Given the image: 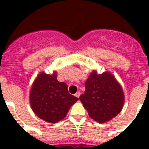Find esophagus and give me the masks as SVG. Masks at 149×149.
<instances>
[{"mask_svg": "<svg viewBox=\"0 0 149 149\" xmlns=\"http://www.w3.org/2000/svg\"><path fill=\"white\" fill-rule=\"evenodd\" d=\"M75 95L77 98H79V97H80V95H81V93H80V92H77V93H75V95Z\"/></svg>", "mask_w": 149, "mask_h": 149, "instance_id": "esophagus-1", "label": "esophagus"}]
</instances>
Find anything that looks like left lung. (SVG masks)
I'll use <instances>...</instances> for the list:
<instances>
[{"instance_id":"left-lung-1","label":"left lung","mask_w":149,"mask_h":149,"mask_svg":"<svg viewBox=\"0 0 149 149\" xmlns=\"http://www.w3.org/2000/svg\"><path fill=\"white\" fill-rule=\"evenodd\" d=\"M85 88L79 98L92 119L103 123L120 113L124 104L123 91L111 74H98L94 71L85 83Z\"/></svg>"}]
</instances>
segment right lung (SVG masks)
Segmentation results:
<instances>
[{
    "label": "right lung",
    "instance_id": "right-lung-1",
    "mask_svg": "<svg viewBox=\"0 0 149 149\" xmlns=\"http://www.w3.org/2000/svg\"><path fill=\"white\" fill-rule=\"evenodd\" d=\"M78 98L69 94L65 83L56 80V74L41 73L33 84L30 101L33 111L40 119L56 123L64 119Z\"/></svg>",
    "mask_w": 149,
    "mask_h": 149
}]
</instances>
